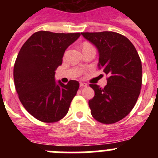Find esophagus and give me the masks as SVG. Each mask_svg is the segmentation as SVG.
I'll return each mask as SVG.
<instances>
[{"label": "esophagus", "mask_w": 158, "mask_h": 158, "mask_svg": "<svg viewBox=\"0 0 158 158\" xmlns=\"http://www.w3.org/2000/svg\"><path fill=\"white\" fill-rule=\"evenodd\" d=\"M86 86H87V84H86V83H83V82H81V83H80V87L81 88L86 87Z\"/></svg>", "instance_id": "obj_1"}]
</instances>
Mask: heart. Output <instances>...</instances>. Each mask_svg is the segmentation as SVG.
<instances>
[{
	"label": "heart",
	"instance_id": "heart-1",
	"mask_svg": "<svg viewBox=\"0 0 158 158\" xmlns=\"http://www.w3.org/2000/svg\"><path fill=\"white\" fill-rule=\"evenodd\" d=\"M89 46H91V45H90V44H89V43H84L83 45H82V48H85V47H89Z\"/></svg>",
	"mask_w": 158,
	"mask_h": 158
}]
</instances>
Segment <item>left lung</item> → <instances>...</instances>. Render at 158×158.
I'll use <instances>...</instances> for the list:
<instances>
[{
	"label": "left lung",
	"instance_id": "left-lung-1",
	"mask_svg": "<svg viewBox=\"0 0 158 158\" xmlns=\"http://www.w3.org/2000/svg\"><path fill=\"white\" fill-rule=\"evenodd\" d=\"M97 48L98 68L108 75L107 85H90L95 96L89 105L95 119L104 124L121 120L131 112L140 94L142 62L127 38L113 31L83 32Z\"/></svg>",
	"mask_w": 158,
	"mask_h": 158
}]
</instances>
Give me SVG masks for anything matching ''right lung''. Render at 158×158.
Listing matches in <instances>:
<instances>
[{"instance_id": "obj_1", "label": "right lung", "mask_w": 158, "mask_h": 158, "mask_svg": "<svg viewBox=\"0 0 158 158\" xmlns=\"http://www.w3.org/2000/svg\"><path fill=\"white\" fill-rule=\"evenodd\" d=\"M81 33H53L41 31L32 35L23 47L14 65V83L24 108L44 123L62 119L69 111L79 82L64 85L55 81V70L64 53Z\"/></svg>"}]
</instances>
